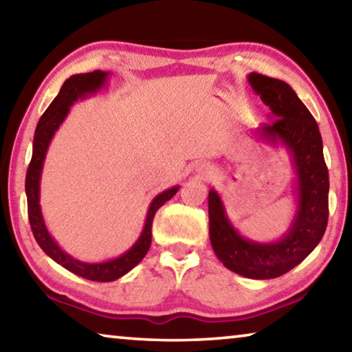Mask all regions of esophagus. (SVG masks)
<instances>
[{
  "mask_svg": "<svg viewBox=\"0 0 352 352\" xmlns=\"http://www.w3.org/2000/svg\"><path fill=\"white\" fill-rule=\"evenodd\" d=\"M204 175H206V177L208 175H212V169L210 168V166H206V168L204 169Z\"/></svg>",
  "mask_w": 352,
  "mask_h": 352,
  "instance_id": "1",
  "label": "esophagus"
}]
</instances>
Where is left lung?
Wrapping results in <instances>:
<instances>
[{"instance_id": "obj_1", "label": "left lung", "mask_w": 352, "mask_h": 352, "mask_svg": "<svg viewBox=\"0 0 352 352\" xmlns=\"http://www.w3.org/2000/svg\"><path fill=\"white\" fill-rule=\"evenodd\" d=\"M248 83L270 109V122L256 130L259 138L283 144L292 157L296 211L281 239L254 242L239 234L226 216L217 190L211 189L210 239L214 253L228 270L252 279H273L305 261L323 237L329 216V174L318 124L290 85L258 73L248 74Z\"/></svg>"}]
</instances>
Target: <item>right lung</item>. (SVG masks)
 Instances as JSON below:
<instances>
[{
	"label": "right lung",
	"instance_id": "add662e5",
	"mask_svg": "<svg viewBox=\"0 0 352 352\" xmlns=\"http://www.w3.org/2000/svg\"><path fill=\"white\" fill-rule=\"evenodd\" d=\"M107 77H109V73L96 69L93 71V73L71 76L69 79L63 83L60 93L57 94L56 99L52 100L50 107H47L43 116L40 118L37 129H35L32 158L26 172L28 216L34 237L40 248L43 250L52 261H56L57 264H60L67 270L73 272L74 275L98 283L115 281V279L124 276L126 273L132 270L135 265L140 264L146 253L148 252V247H151L152 222L155 212H157L166 201L174 197L177 190L180 189V186L166 189L152 200V204L148 206L147 211L144 228H142L138 241H136L126 253L118 256L115 259L105 262L79 261L73 258V256H69L68 253H65L63 250L58 247V243L54 241V237L50 234V231H47L45 225V219L43 214H41L40 206V178L41 170H43L47 147H50L52 136L56 135L58 127H60L62 122L65 121V118L68 116L71 105H73L77 99L85 98L87 94L99 91L107 83Z\"/></svg>",
	"mask_w": 352,
	"mask_h": 352
}]
</instances>
